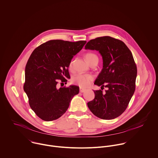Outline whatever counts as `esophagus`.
<instances>
[{
  "label": "esophagus",
  "mask_w": 158,
  "mask_h": 158,
  "mask_svg": "<svg viewBox=\"0 0 158 158\" xmlns=\"http://www.w3.org/2000/svg\"><path fill=\"white\" fill-rule=\"evenodd\" d=\"M85 89H83V88H80V93H83L85 91Z\"/></svg>",
  "instance_id": "1"
}]
</instances>
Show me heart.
Wrapping results in <instances>:
<instances>
[{
    "label": "heart",
    "instance_id": "obj_1",
    "mask_svg": "<svg viewBox=\"0 0 158 158\" xmlns=\"http://www.w3.org/2000/svg\"><path fill=\"white\" fill-rule=\"evenodd\" d=\"M86 60L88 62L91 64L94 60L98 59V56L91 52L87 53L85 56ZM69 69L70 70H72L73 69V60H72L69 64ZM94 77L92 75L90 74H85V73H77L73 75L72 78V82L75 84L77 85L80 87L81 88H86L88 86L93 80Z\"/></svg>",
    "mask_w": 158,
    "mask_h": 158
}]
</instances>
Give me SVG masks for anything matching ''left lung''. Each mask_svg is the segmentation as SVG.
I'll return each mask as SVG.
<instances>
[{
	"mask_svg": "<svg viewBox=\"0 0 158 158\" xmlns=\"http://www.w3.org/2000/svg\"><path fill=\"white\" fill-rule=\"evenodd\" d=\"M85 49L102 56L103 69L94 84L108 88L104 93L94 91V98L88 106L96 117L114 119L125 110L135 90L137 68L132 53L123 41L107 36L90 40Z\"/></svg>",
	"mask_w": 158,
	"mask_h": 158,
	"instance_id": "left-lung-1",
	"label": "left lung"
}]
</instances>
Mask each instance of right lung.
<instances>
[{
	"label": "right lung",
	"mask_w": 158,
	"mask_h": 158,
	"mask_svg": "<svg viewBox=\"0 0 158 158\" xmlns=\"http://www.w3.org/2000/svg\"><path fill=\"white\" fill-rule=\"evenodd\" d=\"M86 41L70 42L61 40L48 41L37 47L25 67L23 89L30 107L44 121L60 117L69 107L79 87L72 85L57 88L59 81L70 78L69 64L86 44Z\"/></svg>",
	"instance_id": "obj_1"
}]
</instances>
